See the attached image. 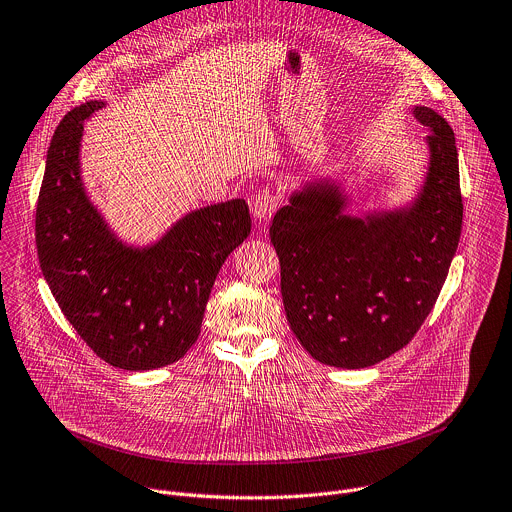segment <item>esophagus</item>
<instances>
[{"label": "esophagus", "instance_id": "esophagus-1", "mask_svg": "<svg viewBox=\"0 0 512 512\" xmlns=\"http://www.w3.org/2000/svg\"><path fill=\"white\" fill-rule=\"evenodd\" d=\"M279 205V195L271 189V187H261L259 193L253 199V215L259 221H267L271 219V215L275 213Z\"/></svg>", "mask_w": 512, "mask_h": 512}]
</instances>
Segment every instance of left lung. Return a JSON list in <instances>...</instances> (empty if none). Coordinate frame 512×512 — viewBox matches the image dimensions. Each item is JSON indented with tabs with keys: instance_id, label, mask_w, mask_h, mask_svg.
<instances>
[{
	"instance_id": "1",
	"label": "left lung",
	"mask_w": 512,
	"mask_h": 512,
	"mask_svg": "<svg viewBox=\"0 0 512 512\" xmlns=\"http://www.w3.org/2000/svg\"><path fill=\"white\" fill-rule=\"evenodd\" d=\"M415 115L431 167L411 209L347 217L337 187L317 183L273 217L287 321L319 363L363 369L409 345L449 275L463 227L455 133L431 107Z\"/></svg>"
}]
</instances>
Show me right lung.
<instances>
[{"instance_id":"obj_1","label":"right lung","mask_w":512,"mask_h":512,"mask_svg":"<svg viewBox=\"0 0 512 512\" xmlns=\"http://www.w3.org/2000/svg\"><path fill=\"white\" fill-rule=\"evenodd\" d=\"M103 107L87 101L57 125L35 209L41 273L65 319L105 363L149 371L179 361L201 333L215 277L251 231L243 199L183 217L157 245L119 243L79 179L83 119Z\"/></svg>"}]
</instances>
